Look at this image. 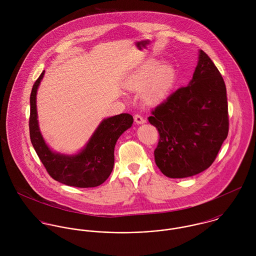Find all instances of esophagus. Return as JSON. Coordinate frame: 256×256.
Masks as SVG:
<instances>
[{"mask_svg":"<svg viewBox=\"0 0 256 256\" xmlns=\"http://www.w3.org/2000/svg\"><path fill=\"white\" fill-rule=\"evenodd\" d=\"M134 119H135V122L137 124H144L146 122V119L142 115H140V114H135Z\"/></svg>","mask_w":256,"mask_h":256,"instance_id":"obj_1","label":"esophagus"}]
</instances>
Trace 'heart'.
<instances>
[{"label":"heart","instance_id":"obj_1","mask_svg":"<svg viewBox=\"0 0 256 256\" xmlns=\"http://www.w3.org/2000/svg\"><path fill=\"white\" fill-rule=\"evenodd\" d=\"M174 80V68L170 63H164L156 68V63L145 65L131 74L126 86L131 90L145 88L144 98L148 104L162 102L170 90Z\"/></svg>","mask_w":256,"mask_h":256}]
</instances>
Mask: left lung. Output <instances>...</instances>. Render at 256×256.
I'll use <instances>...</instances> for the list:
<instances>
[{"instance_id": "8db88e82", "label": "left lung", "mask_w": 256, "mask_h": 256, "mask_svg": "<svg viewBox=\"0 0 256 256\" xmlns=\"http://www.w3.org/2000/svg\"><path fill=\"white\" fill-rule=\"evenodd\" d=\"M188 86L176 90L152 111L158 133L154 162L170 178L207 170L228 133L226 90L222 74L202 50Z\"/></svg>"}]
</instances>
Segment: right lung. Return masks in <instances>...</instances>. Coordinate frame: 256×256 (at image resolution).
<instances>
[{
    "label": "right lung",
    "mask_w": 256,
    "mask_h": 256,
    "mask_svg": "<svg viewBox=\"0 0 256 256\" xmlns=\"http://www.w3.org/2000/svg\"><path fill=\"white\" fill-rule=\"evenodd\" d=\"M43 71L30 94V134L32 144L49 176L59 182L80 187H96L104 182L113 170L114 148L118 138L133 124V116L121 113L104 119L86 145L74 154L53 152L45 143L37 120L36 94Z\"/></svg>",
    "instance_id": "add662e5"
}]
</instances>
